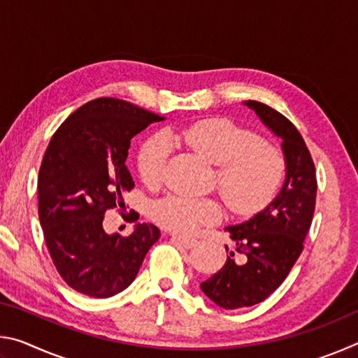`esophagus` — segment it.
I'll return each mask as SVG.
<instances>
[{"instance_id":"esophagus-1","label":"esophagus","mask_w":358,"mask_h":358,"mask_svg":"<svg viewBox=\"0 0 358 358\" xmlns=\"http://www.w3.org/2000/svg\"><path fill=\"white\" fill-rule=\"evenodd\" d=\"M172 240L173 241H177L178 245H181L183 248H192L194 245L197 243V240L196 238H192V237H185V235H177V234H173L172 235Z\"/></svg>"}]
</instances>
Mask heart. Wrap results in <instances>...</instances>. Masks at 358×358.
Here are the masks:
<instances>
[{
	"label": "heart",
	"mask_w": 358,
	"mask_h": 358,
	"mask_svg": "<svg viewBox=\"0 0 358 358\" xmlns=\"http://www.w3.org/2000/svg\"><path fill=\"white\" fill-rule=\"evenodd\" d=\"M167 138L183 143L217 166L216 185L235 213H252L276 196L286 177V156L276 145L227 118H208L169 132ZM164 136H153L142 145L137 169L143 185L157 189L164 181L171 145ZM151 216L161 227L192 234L221 220L222 205L216 199L172 194L155 202Z\"/></svg>",
	"instance_id": "b5f03b06"
}]
</instances>
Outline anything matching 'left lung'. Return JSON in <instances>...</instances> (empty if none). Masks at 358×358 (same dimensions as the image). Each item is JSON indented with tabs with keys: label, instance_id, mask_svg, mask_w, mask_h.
Here are the masks:
<instances>
[{
	"label": "left lung",
	"instance_id": "1",
	"mask_svg": "<svg viewBox=\"0 0 358 358\" xmlns=\"http://www.w3.org/2000/svg\"><path fill=\"white\" fill-rule=\"evenodd\" d=\"M245 106L282 141L286 180L262 211L226 227L232 250L226 245V264L201 284L202 292L224 310L257 305L281 286L303 251L316 207V169L299 129L262 102L246 101Z\"/></svg>",
	"mask_w": 358,
	"mask_h": 358
}]
</instances>
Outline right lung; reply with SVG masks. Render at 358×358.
Masks as SVG:
<instances>
[{"instance_id": "right-lung-1", "label": "right lung", "mask_w": 358, "mask_h": 358, "mask_svg": "<svg viewBox=\"0 0 358 358\" xmlns=\"http://www.w3.org/2000/svg\"><path fill=\"white\" fill-rule=\"evenodd\" d=\"M164 117L131 102L98 98L78 107L53 134L38 177L39 221L47 250L69 287L108 299L136 280L161 237L153 224H136L128 237L107 234V210L124 208L134 187L126 167L131 138ZM136 222L138 213L123 215Z\"/></svg>"}]
</instances>
